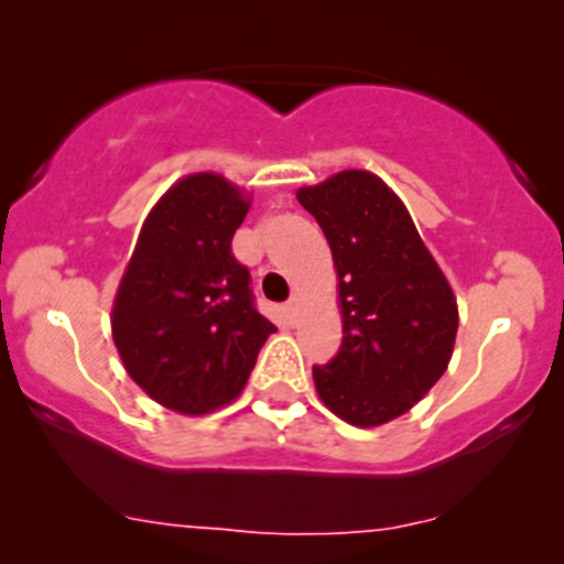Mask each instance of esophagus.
I'll use <instances>...</instances> for the list:
<instances>
[{
    "instance_id": "esophagus-1",
    "label": "esophagus",
    "mask_w": 564,
    "mask_h": 564,
    "mask_svg": "<svg viewBox=\"0 0 564 564\" xmlns=\"http://www.w3.org/2000/svg\"><path fill=\"white\" fill-rule=\"evenodd\" d=\"M297 311H300V297H292L286 305H283V314H286L289 322H294V318H297Z\"/></svg>"
}]
</instances>
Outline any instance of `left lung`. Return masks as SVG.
<instances>
[{"label":"left lung","instance_id":"1","mask_svg":"<svg viewBox=\"0 0 564 564\" xmlns=\"http://www.w3.org/2000/svg\"><path fill=\"white\" fill-rule=\"evenodd\" d=\"M338 270L344 340L314 366L324 406L360 429L390 423L425 395L451 362L458 308L401 198L379 176L340 172L300 187Z\"/></svg>","mask_w":564,"mask_h":564}]
</instances>
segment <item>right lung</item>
I'll return each mask as SVG.
<instances>
[{
    "label": "right lung",
    "mask_w": 564,
    "mask_h": 564,
    "mask_svg": "<svg viewBox=\"0 0 564 564\" xmlns=\"http://www.w3.org/2000/svg\"><path fill=\"white\" fill-rule=\"evenodd\" d=\"M240 187L191 174L163 193L119 281L111 333L135 384L182 414H207L246 388L275 324L253 305L231 253L248 213Z\"/></svg>",
    "instance_id": "right-lung-1"
}]
</instances>
